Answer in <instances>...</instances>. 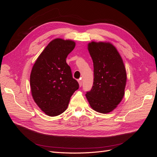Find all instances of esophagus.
<instances>
[{"mask_svg": "<svg viewBox=\"0 0 157 157\" xmlns=\"http://www.w3.org/2000/svg\"><path fill=\"white\" fill-rule=\"evenodd\" d=\"M78 84H79V86H82V80H81V79L78 80Z\"/></svg>", "mask_w": 157, "mask_h": 157, "instance_id": "esophagus-1", "label": "esophagus"}]
</instances>
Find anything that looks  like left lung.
<instances>
[{
    "mask_svg": "<svg viewBox=\"0 0 157 157\" xmlns=\"http://www.w3.org/2000/svg\"><path fill=\"white\" fill-rule=\"evenodd\" d=\"M88 49L94 63V83L86 97L97 112L109 113L121 103L124 95L126 72L122 59L109 42H92Z\"/></svg>",
    "mask_w": 157,
    "mask_h": 157,
    "instance_id": "8db88e82",
    "label": "left lung"
}]
</instances>
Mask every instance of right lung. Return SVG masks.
<instances>
[{"instance_id": "add662e5", "label": "right lung", "mask_w": 157, "mask_h": 157, "mask_svg": "<svg viewBox=\"0 0 157 157\" xmlns=\"http://www.w3.org/2000/svg\"><path fill=\"white\" fill-rule=\"evenodd\" d=\"M75 46L73 40H52L32 68L30 86L33 98L48 116L63 113L68 107L71 96L79 88L66 63V58Z\"/></svg>"}]
</instances>
